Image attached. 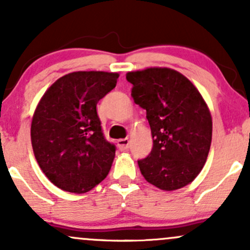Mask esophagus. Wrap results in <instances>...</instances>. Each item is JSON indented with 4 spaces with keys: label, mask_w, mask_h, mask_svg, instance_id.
<instances>
[{
    "label": "esophagus",
    "mask_w": 250,
    "mask_h": 250,
    "mask_svg": "<svg viewBox=\"0 0 250 250\" xmlns=\"http://www.w3.org/2000/svg\"><path fill=\"white\" fill-rule=\"evenodd\" d=\"M129 139H120L117 140V146H119V148L121 149V150H125V149L129 148Z\"/></svg>",
    "instance_id": "obj_1"
}]
</instances>
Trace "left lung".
<instances>
[{"instance_id":"obj_1","label":"left lung","mask_w":250,"mask_h":250,"mask_svg":"<svg viewBox=\"0 0 250 250\" xmlns=\"http://www.w3.org/2000/svg\"><path fill=\"white\" fill-rule=\"evenodd\" d=\"M134 102L147 111L153 149L137 161L146 180L166 191L196 179L207 161L213 133L209 108L197 88L170 68L129 71Z\"/></svg>"}]
</instances>
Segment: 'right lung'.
Instances as JSON below:
<instances>
[{"label":"right lung","mask_w":250,"mask_h":250,"mask_svg":"<svg viewBox=\"0 0 250 250\" xmlns=\"http://www.w3.org/2000/svg\"><path fill=\"white\" fill-rule=\"evenodd\" d=\"M117 73L74 71L41 97L31 121L34 155L53 185L83 194L107 177L115 146L104 139L97 102L115 88Z\"/></svg>","instance_id":"obj_1"}]
</instances>
